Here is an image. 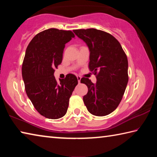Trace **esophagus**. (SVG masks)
Returning a JSON list of instances; mask_svg holds the SVG:
<instances>
[{"mask_svg":"<svg viewBox=\"0 0 157 157\" xmlns=\"http://www.w3.org/2000/svg\"><path fill=\"white\" fill-rule=\"evenodd\" d=\"M77 78H78V83H80V80H81V77L78 75L77 76Z\"/></svg>","mask_w":157,"mask_h":157,"instance_id":"obj_1","label":"esophagus"}]
</instances>
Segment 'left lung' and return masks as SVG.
Listing matches in <instances>:
<instances>
[{"instance_id":"obj_1","label":"left lung","mask_w":157,"mask_h":157,"mask_svg":"<svg viewBox=\"0 0 157 157\" xmlns=\"http://www.w3.org/2000/svg\"><path fill=\"white\" fill-rule=\"evenodd\" d=\"M74 33L88 46L90 70L97 73L95 84L82 78L88 87L83 97L87 110L94 116H104L120 104L128 82V61L121 44L111 34L90 28L74 30Z\"/></svg>"}]
</instances>
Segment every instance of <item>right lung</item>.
<instances>
[{"instance_id":"obj_1","label":"right lung","mask_w":157,"mask_h":157,"mask_svg":"<svg viewBox=\"0 0 157 157\" xmlns=\"http://www.w3.org/2000/svg\"><path fill=\"white\" fill-rule=\"evenodd\" d=\"M74 37L70 30L50 28L37 34L26 49L22 66L26 94L36 111L47 118L65 115L78 83L73 74L59 82L54 76V69L62 63L65 44Z\"/></svg>"}]
</instances>
